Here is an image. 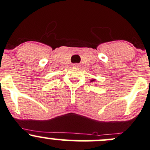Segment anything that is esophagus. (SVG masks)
<instances>
[{"label": "esophagus", "mask_w": 150, "mask_h": 150, "mask_svg": "<svg viewBox=\"0 0 150 150\" xmlns=\"http://www.w3.org/2000/svg\"><path fill=\"white\" fill-rule=\"evenodd\" d=\"M73 66H74V67H75V68H78V67H79V66H80V64H74Z\"/></svg>", "instance_id": "esophagus-1"}]
</instances>
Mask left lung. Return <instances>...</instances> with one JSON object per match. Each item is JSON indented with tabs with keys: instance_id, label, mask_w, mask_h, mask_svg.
I'll list each match as a JSON object with an SVG mask.
<instances>
[{
	"instance_id": "left-lung-1",
	"label": "left lung",
	"mask_w": 150,
	"mask_h": 150,
	"mask_svg": "<svg viewBox=\"0 0 150 150\" xmlns=\"http://www.w3.org/2000/svg\"><path fill=\"white\" fill-rule=\"evenodd\" d=\"M95 79H93L91 80V81H92H92H95Z\"/></svg>"
}]
</instances>
